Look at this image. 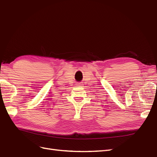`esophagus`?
I'll return each mask as SVG.
<instances>
[{"instance_id": "esophagus-1", "label": "esophagus", "mask_w": 157, "mask_h": 157, "mask_svg": "<svg viewBox=\"0 0 157 157\" xmlns=\"http://www.w3.org/2000/svg\"><path fill=\"white\" fill-rule=\"evenodd\" d=\"M79 83H78V85H77V86H81L82 85H81V84H79Z\"/></svg>"}]
</instances>
